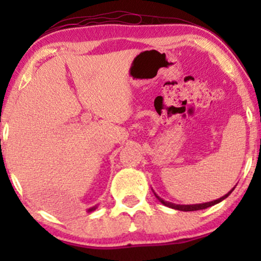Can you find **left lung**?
I'll list each match as a JSON object with an SVG mask.
<instances>
[{
    "label": "left lung",
    "instance_id": "obj_1",
    "mask_svg": "<svg viewBox=\"0 0 261 261\" xmlns=\"http://www.w3.org/2000/svg\"><path fill=\"white\" fill-rule=\"evenodd\" d=\"M233 190H234V188H233L232 190H230L228 194H226V195H224V196L220 197V199L215 200V201H211V202H205V203H199V205H175V203H170V202H167V201H164V200H162L161 197L155 195V194H154V195H155V197H157L158 200H160V201H161L162 203H163V205L168 206V207H172V208L179 210V211H197V210H203V208H207V207H210V206H214V205H216V203H218V202H220V201H222V200L226 199V197L228 196L229 194L232 193Z\"/></svg>",
    "mask_w": 261,
    "mask_h": 261
}]
</instances>
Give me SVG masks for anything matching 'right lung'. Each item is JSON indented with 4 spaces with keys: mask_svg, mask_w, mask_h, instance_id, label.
Instances as JSON below:
<instances>
[{
    "mask_svg": "<svg viewBox=\"0 0 261 261\" xmlns=\"http://www.w3.org/2000/svg\"><path fill=\"white\" fill-rule=\"evenodd\" d=\"M92 210H94V208H91V210H89V211H92Z\"/></svg>",
    "mask_w": 261,
    "mask_h": 261,
    "instance_id": "add662e5",
    "label": "right lung"
}]
</instances>
